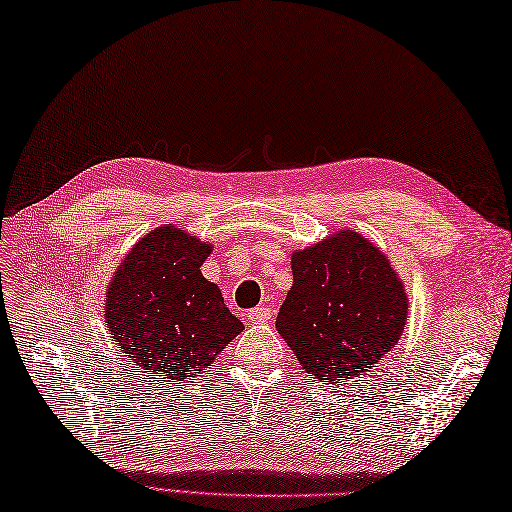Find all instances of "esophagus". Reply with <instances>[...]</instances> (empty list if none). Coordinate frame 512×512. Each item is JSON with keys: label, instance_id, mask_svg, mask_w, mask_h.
I'll return each instance as SVG.
<instances>
[{"label": "esophagus", "instance_id": "esophagus-1", "mask_svg": "<svg viewBox=\"0 0 512 512\" xmlns=\"http://www.w3.org/2000/svg\"><path fill=\"white\" fill-rule=\"evenodd\" d=\"M269 319H271V310L267 306H258V308L249 310V313H247L249 323H265Z\"/></svg>", "mask_w": 512, "mask_h": 512}]
</instances>
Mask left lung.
Masks as SVG:
<instances>
[{
	"label": "left lung",
	"mask_w": 512,
	"mask_h": 512,
	"mask_svg": "<svg viewBox=\"0 0 512 512\" xmlns=\"http://www.w3.org/2000/svg\"><path fill=\"white\" fill-rule=\"evenodd\" d=\"M291 269L276 328L306 373L328 384L358 378L400 341L408 317L404 282L363 234L339 230L295 249Z\"/></svg>",
	"instance_id": "left-lung-1"
}]
</instances>
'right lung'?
Returning <instances> with one entry per match:
<instances>
[{
    "label": "right lung",
    "mask_w": 512,
    "mask_h": 512,
    "mask_svg": "<svg viewBox=\"0 0 512 512\" xmlns=\"http://www.w3.org/2000/svg\"><path fill=\"white\" fill-rule=\"evenodd\" d=\"M210 252L213 245L167 223L136 241L112 273L106 326L141 373L176 384L195 378L243 330L199 269Z\"/></svg>",
    "instance_id": "add662e5"
}]
</instances>
